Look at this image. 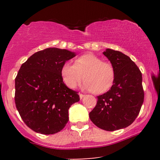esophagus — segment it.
I'll use <instances>...</instances> for the list:
<instances>
[{"instance_id":"34e87169","label":"esophagus","mask_w":160,"mask_h":160,"mask_svg":"<svg viewBox=\"0 0 160 160\" xmlns=\"http://www.w3.org/2000/svg\"><path fill=\"white\" fill-rule=\"evenodd\" d=\"M79 95H80V99H82V98H83L84 96H85V95L81 94V93H80V94H79Z\"/></svg>"}]
</instances>
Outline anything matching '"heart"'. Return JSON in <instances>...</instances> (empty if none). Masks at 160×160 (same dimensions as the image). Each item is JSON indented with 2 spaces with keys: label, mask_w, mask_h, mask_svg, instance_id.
Returning a JSON list of instances; mask_svg holds the SVG:
<instances>
[{
  "label": "heart",
  "mask_w": 160,
  "mask_h": 160,
  "mask_svg": "<svg viewBox=\"0 0 160 160\" xmlns=\"http://www.w3.org/2000/svg\"><path fill=\"white\" fill-rule=\"evenodd\" d=\"M61 77L68 87L73 89L81 81L82 87L95 94H103L109 90L115 80V71L111 64L102 62L94 54L87 53L80 56L74 64L65 62L62 66Z\"/></svg>",
  "instance_id": "heart-1"
}]
</instances>
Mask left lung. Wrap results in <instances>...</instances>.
Here are the masks:
<instances>
[{"mask_svg": "<svg viewBox=\"0 0 160 160\" xmlns=\"http://www.w3.org/2000/svg\"><path fill=\"white\" fill-rule=\"evenodd\" d=\"M103 54L115 71V80L109 91L98 95L89 118L95 126L106 131H115L135 121L144 102L142 74L128 56L107 49Z\"/></svg>", "mask_w": 160, "mask_h": 160, "instance_id": "8db88e82", "label": "left lung"}]
</instances>
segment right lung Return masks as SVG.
<instances>
[{
    "instance_id": "add662e5",
    "label": "right lung",
    "mask_w": 160,
    "mask_h": 160,
    "mask_svg": "<svg viewBox=\"0 0 160 160\" xmlns=\"http://www.w3.org/2000/svg\"><path fill=\"white\" fill-rule=\"evenodd\" d=\"M75 56L67 49L47 48L22 65L15 79V103L21 118L33 131L52 135L67 124L68 109L80 96L64 83L60 71Z\"/></svg>"
}]
</instances>
